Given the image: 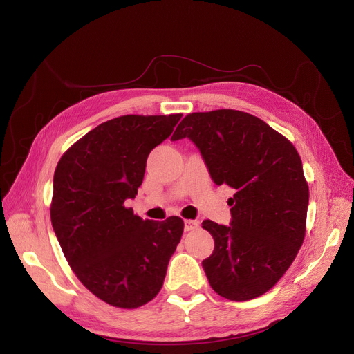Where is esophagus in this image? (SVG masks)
Listing matches in <instances>:
<instances>
[{"mask_svg": "<svg viewBox=\"0 0 354 354\" xmlns=\"http://www.w3.org/2000/svg\"><path fill=\"white\" fill-rule=\"evenodd\" d=\"M198 221H195V220H186L185 221V230L186 232H190V230H195L196 227H198Z\"/></svg>", "mask_w": 354, "mask_h": 354, "instance_id": "esophagus-1", "label": "esophagus"}]
</instances>
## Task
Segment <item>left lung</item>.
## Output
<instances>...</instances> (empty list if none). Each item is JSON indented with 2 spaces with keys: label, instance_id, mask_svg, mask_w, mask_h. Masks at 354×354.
<instances>
[{
  "label": "left lung",
  "instance_id": "obj_1",
  "mask_svg": "<svg viewBox=\"0 0 354 354\" xmlns=\"http://www.w3.org/2000/svg\"><path fill=\"white\" fill-rule=\"evenodd\" d=\"M189 137L217 186L227 185L230 226L205 220L214 238L202 261L211 288L230 301L272 289L292 264L306 236L308 185L294 145L260 118L218 109L189 113L171 140Z\"/></svg>",
  "mask_w": 354,
  "mask_h": 354
}]
</instances>
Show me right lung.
Returning a JSON list of instances; mask_svg holds the SVG:
<instances>
[{
	"label": "right lung",
	"instance_id": "right-lung-1",
	"mask_svg": "<svg viewBox=\"0 0 354 354\" xmlns=\"http://www.w3.org/2000/svg\"><path fill=\"white\" fill-rule=\"evenodd\" d=\"M180 118H113L75 142L56 167L50 217L62 251L81 283L113 307L137 308L158 295L183 234L180 217L142 220L125 207L149 153Z\"/></svg>",
	"mask_w": 354,
	"mask_h": 354
}]
</instances>
